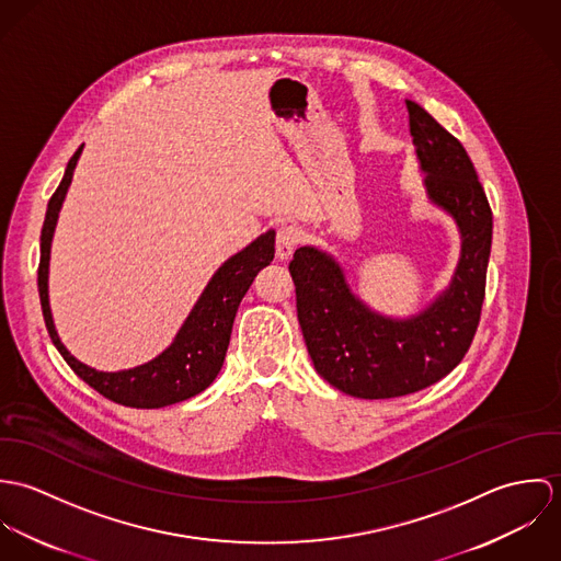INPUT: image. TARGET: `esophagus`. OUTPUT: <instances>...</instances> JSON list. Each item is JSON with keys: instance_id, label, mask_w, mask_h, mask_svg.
I'll return each mask as SVG.
<instances>
[{"instance_id": "esophagus-1", "label": "esophagus", "mask_w": 561, "mask_h": 561, "mask_svg": "<svg viewBox=\"0 0 561 561\" xmlns=\"http://www.w3.org/2000/svg\"><path fill=\"white\" fill-rule=\"evenodd\" d=\"M298 241H300V233L294 227H280L276 233V259L278 261L291 259Z\"/></svg>"}]
</instances>
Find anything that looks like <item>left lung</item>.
Returning <instances> with one entry per match:
<instances>
[{"label": "left lung", "instance_id": "1", "mask_svg": "<svg viewBox=\"0 0 561 561\" xmlns=\"http://www.w3.org/2000/svg\"><path fill=\"white\" fill-rule=\"evenodd\" d=\"M405 107L425 196L460 233L449 285L419 313L393 318L354 294L330 252L302 245L289 263L298 321L318 374L360 400L410 396L445 378L476 336L485 291L492 211L473 161L419 103L405 99Z\"/></svg>", "mask_w": 561, "mask_h": 561}]
</instances>
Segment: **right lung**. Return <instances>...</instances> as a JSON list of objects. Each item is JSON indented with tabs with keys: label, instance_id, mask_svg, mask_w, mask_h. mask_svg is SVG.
Listing matches in <instances>:
<instances>
[{
	"label": "right lung",
	"instance_id": "add662e5",
	"mask_svg": "<svg viewBox=\"0 0 561 561\" xmlns=\"http://www.w3.org/2000/svg\"><path fill=\"white\" fill-rule=\"evenodd\" d=\"M83 145L67 163L65 176L47 205L41 233L38 294L49 336L81 380L107 400L129 408H163L176 401L190 400L203 393L218 378L229 350L231 330L241 298L250 289L254 276L272 263L276 233L267 231L259 236L216 270V274L209 278L207 287L198 296L196 305L192 307L190 316L176 330L172 343L156 358L131 369L99 371L78 360L60 341L49 305L51 241Z\"/></svg>",
	"mask_w": 561,
	"mask_h": 561
}]
</instances>
